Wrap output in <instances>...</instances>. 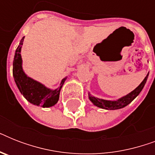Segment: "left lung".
<instances>
[{
  "mask_svg": "<svg viewBox=\"0 0 155 155\" xmlns=\"http://www.w3.org/2000/svg\"><path fill=\"white\" fill-rule=\"evenodd\" d=\"M148 75H149V73L147 74L144 80H142V82L134 91L130 92L126 96L120 97L117 101H107V100L100 99V98L91 96L90 92L88 93L89 100L94 105L97 106L98 108L107 109V110H115V109H120V108H124L125 106H127L129 104L131 103L139 95V93L141 92L142 88L144 87L146 83H147Z\"/></svg>",
  "mask_w": 155,
  "mask_h": 155,
  "instance_id": "obj_1",
  "label": "left lung"
}]
</instances>
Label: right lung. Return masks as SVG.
I'll list each match as a JSON object with an SVG mask.
<instances>
[{
    "mask_svg": "<svg viewBox=\"0 0 155 155\" xmlns=\"http://www.w3.org/2000/svg\"><path fill=\"white\" fill-rule=\"evenodd\" d=\"M25 37H23L15 51L13 63V75L17 87L23 97L30 103L43 108H49L55 104L59 99L60 90L67 77L63 78L60 86L56 89L48 88L41 83L29 77L22 69V58L21 51Z\"/></svg>",
    "mask_w": 155,
    "mask_h": 155,
    "instance_id": "obj_1",
    "label": "right lung"
}]
</instances>
